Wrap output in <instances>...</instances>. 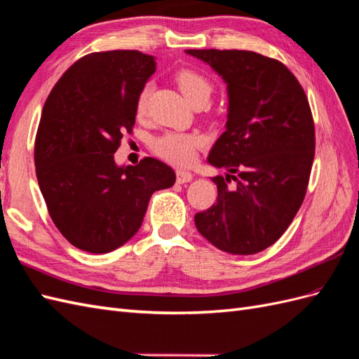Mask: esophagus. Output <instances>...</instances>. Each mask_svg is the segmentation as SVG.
I'll use <instances>...</instances> for the list:
<instances>
[{
	"mask_svg": "<svg viewBox=\"0 0 359 359\" xmlns=\"http://www.w3.org/2000/svg\"><path fill=\"white\" fill-rule=\"evenodd\" d=\"M192 174L187 170H177L176 171V179H177V183H188L192 180Z\"/></svg>",
	"mask_w": 359,
	"mask_h": 359,
	"instance_id": "34e87169",
	"label": "esophagus"
}]
</instances>
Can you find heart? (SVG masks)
Wrapping results in <instances>:
<instances>
[{"mask_svg": "<svg viewBox=\"0 0 359 359\" xmlns=\"http://www.w3.org/2000/svg\"><path fill=\"white\" fill-rule=\"evenodd\" d=\"M176 81L182 90V94L192 106L200 107L206 104L210 95H212L214 86L210 80L196 69H182L176 74ZM150 86L147 85L137 95L136 112L142 115L147 107V98H149ZM203 140L197 133H183V132H167L151 142L153 151L161 156L162 159L177 165H188L196 158V151L200 149Z\"/></svg>", "mask_w": 359, "mask_h": 359, "instance_id": "b5f03b06", "label": "heart"}]
</instances>
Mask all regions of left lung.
<instances>
[{"label": "left lung", "mask_w": 359, "mask_h": 359, "mask_svg": "<svg viewBox=\"0 0 359 359\" xmlns=\"http://www.w3.org/2000/svg\"><path fill=\"white\" fill-rule=\"evenodd\" d=\"M226 81L224 133L208 162L218 197L196 214V227L217 249L255 255L287 231L306 194L316 130L305 90L282 62L244 50H187ZM232 178L237 185L226 183Z\"/></svg>", "instance_id": "1"}]
</instances>
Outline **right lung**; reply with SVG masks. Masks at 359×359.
I'll return each instance as SVG.
<instances>
[{
	"label": "right lung",
	"instance_id": "add662e5",
	"mask_svg": "<svg viewBox=\"0 0 359 359\" xmlns=\"http://www.w3.org/2000/svg\"><path fill=\"white\" fill-rule=\"evenodd\" d=\"M154 71V57L141 51L90 53L45 101L36 176L53 223L80 250L109 253L126 244L140 231L153 192L176 182L172 168L154 158L127 167L114 159Z\"/></svg>",
	"mask_w": 359,
	"mask_h": 359
}]
</instances>
